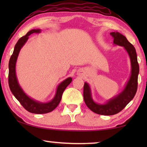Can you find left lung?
Returning a JSON list of instances; mask_svg holds the SVG:
<instances>
[{
    "mask_svg": "<svg viewBox=\"0 0 147 147\" xmlns=\"http://www.w3.org/2000/svg\"><path fill=\"white\" fill-rule=\"evenodd\" d=\"M110 35L114 37V45L123 47L129 56L131 65L129 79L119 94L102 104L97 103L94 100L89 84L85 82L84 86V100L86 106L92 112L105 116L118 113L133 99L137 90L138 76L139 74V65L134 46L128 41L126 37L117 31L112 32Z\"/></svg>",
    "mask_w": 147,
    "mask_h": 147,
    "instance_id": "1",
    "label": "left lung"
}]
</instances>
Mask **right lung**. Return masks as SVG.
I'll return each instance as SVG.
<instances>
[{
	"mask_svg": "<svg viewBox=\"0 0 147 147\" xmlns=\"http://www.w3.org/2000/svg\"><path fill=\"white\" fill-rule=\"evenodd\" d=\"M41 31L40 29H32L28 32L25 36L20 38L15 46L13 55L10 58L9 63V85L10 90L16 99L21 103V105L27 111L33 114H46L53 111L61 101L62 94L64 90L72 81V78L70 77L62 81L57 86L55 94L53 99L47 102L38 101L30 97L25 93L21 86H20L17 77V74H16V63H17L19 52L21 48L27 41L30 35L34 33H40Z\"/></svg>",
	"mask_w": 147,
	"mask_h": 147,
	"instance_id": "obj_1",
	"label": "right lung"
}]
</instances>
